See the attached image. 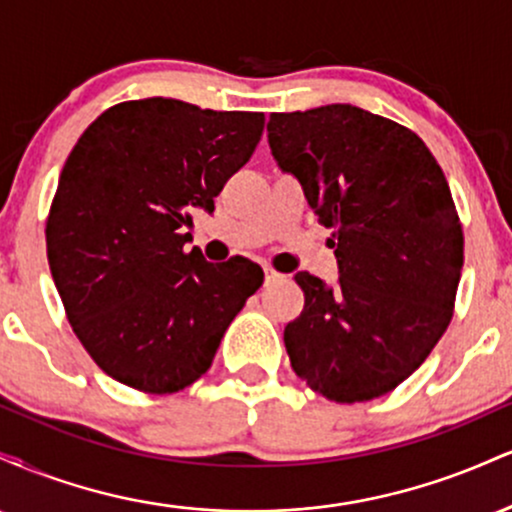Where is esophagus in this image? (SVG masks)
I'll use <instances>...</instances> for the list:
<instances>
[{"instance_id": "34e87169", "label": "esophagus", "mask_w": 512, "mask_h": 512, "mask_svg": "<svg viewBox=\"0 0 512 512\" xmlns=\"http://www.w3.org/2000/svg\"><path fill=\"white\" fill-rule=\"evenodd\" d=\"M279 279H284V276H281L279 272H274V269H264V284H274V281H279Z\"/></svg>"}]
</instances>
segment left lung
<instances>
[{
	"mask_svg": "<svg viewBox=\"0 0 512 512\" xmlns=\"http://www.w3.org/2000/svg\"><path fill=\"white\" fill-rule=\"evenodd\" d=\"M269 149L301 182L339 279L296 274L291 368L332 402H368L409 378L448 330L464 238L448 180L407 127L349 103L272 113Z\"/></svg>",
	"mask_w": 512,
	"mask_h": 512,
	"instance_id": "obj_1",
	"label": "left lung"
}]
</instances>
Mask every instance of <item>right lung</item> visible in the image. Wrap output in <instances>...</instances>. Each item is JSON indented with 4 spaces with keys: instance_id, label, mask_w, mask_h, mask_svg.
<instances>
[{
    "instance_id": "1",
    "label": "right lung",
    "mask_w": 512,
    "mask_h": 512,
    "mask_svg": "<svg viewBox=\"0 0 512 512\" xmlns=\"http://www.w3.org/2000/svg\"><path fill=\"white\" fill-rule=\"evenodd\" d=\"M262 113L175 98L108 108L64 163L48 262L69 325L117 383L170 395L207 373L233 317L262 286L252 262L214 264L190 243L262 137Z\"/></svg>"
}]
</instances>
